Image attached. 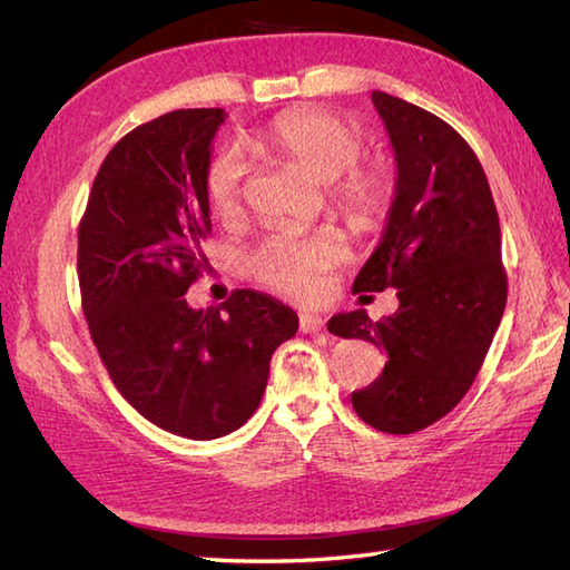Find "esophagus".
Masks as SVG:
<instances>
[{
	"label": "esophagus",
	"mask_w": 570,
	"mask_h": 570,
	"mask_svg": "<svg viewBox=\"0 0 570 570\" xmlns=\"http://www.w3.org/2000/svg\"><path fill=\"white\" fill-rule=\"evenodd\" d=\"M298 328L301 333H321L325 328V318L318 316V313H301Z\"/></svg>",
	"instance_id": "1"
}]
</instances>
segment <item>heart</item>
<instances>
[{"label": "heart", "instance_id": "b5f03b06", "mask_svg": "<svg viewBox=\"0 0 570 570\" xmlns=\"http://www.w3.org/2000/svg\"><path fill=\"white\" fill-rule=\"evenodd\" d=\"M254 147L296 164L321 184H331V198L350 223L377 227L394 198V178L384 161H360L365 137L355 122L321 110L278 115L254 135ZM245 164L233 149L217 151L205 168V198L220 220H233L242 205ZM347 257L337 229L292 233L276 229L252 249L247 266L262 284L276 292L308 298L323 286V274Z\"/></svg>", "mask_w": 570, "mask_h": 570}]
</instances>
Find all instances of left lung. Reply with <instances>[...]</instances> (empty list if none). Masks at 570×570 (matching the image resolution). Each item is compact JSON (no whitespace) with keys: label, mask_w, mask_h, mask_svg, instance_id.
Masks as SVG:
<instances>
[{"label":"left lung","mask_w":570,"mask_h":570,"mask_svg":"<svg viewBox=\"0 0 570 570\" xmlns=\"http://www.w3.org/2000/svg\"><path fill=\"white\" fill-rule=\"evenodd\" d=\"M372 102L392 141L396 188L353 292L396 288L399 308L377 323L362 308L337 313L328 331L386 353L380 377L353 392L355 414L384 433H414L465 396L500 328V217L475 151L451 125L380 90Z\"/></svg>","instance_id":"8db88e82"}]
</instances>
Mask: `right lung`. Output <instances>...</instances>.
Listing matches in <instances>:
<instances>
[{"mask_svg":"<svg viewBox=\"0 0 570 570\" xmlns=\"http://www.w3.org/2000/svg\"><path fill=\"white\" fill-rule=\"evenodd\" d=\"M220 107L139 125L105 156L78 227L82 313L102 365L127 402L164 431L220 439L257 411L274 350L298 316L237 288L190 308L210 235L205 168Z\"/></svg>","mask_w":570,"mask_h":570,"instance_id":"obj_1","label":"right lung"}]
</instances>
